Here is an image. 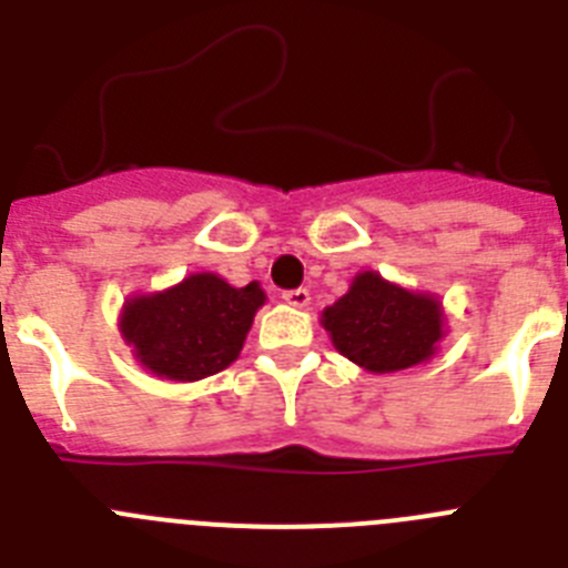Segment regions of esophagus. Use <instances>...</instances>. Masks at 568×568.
Returning a JSON list of instances; mask_svg holds the SVG:
<instances>
[{"label":"esophagus","instance_id":"esophagus-1","mask_svg":"<svg viewBox=\"0 0 568 568\" xmlns=\"http://www.w3.org/2000/svg\"><path fill=\"white\" fill-rule=\"evenodd\" d=\"M281 298L287 301V304H293V307H307V304H310V290H304V287L284 290V293H281Z\"/></svg>","mask_w":568,"mask_h":568}]
</instances>
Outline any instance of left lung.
<instances>
[{
    "label": "left lung",
    "instance_id": "obj_1",
    "mask_svg": "<svg viewBox=\"0 0 568 568\" xmlns=\"http://www.w3.org/2000/svg\"><path fill=\"white\" fill-rule=\"evenodd\" d=\"M324 327L335 349L369 373L420 364L444 335L438 301L406 293L375 273H361L349 293L324 310Z\"/></svg>",
    "mask_w": 568,
    "mask_h": 568
}]
</instances>
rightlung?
<instances>
[{"label": "right lung", "instance_id": "right-lung-1", "mask_svg": "<svg viewBox=\"0 0 568 568\" xmlns=\"http://www.w3.org/2000/svg\"><path fill=\"white\" fill-rule=\"evenodd\" d=\"M258 284L230 287L213 273L184 278L168 293L139 295L122 313V335L150 373L173 381H202L239 358L255 310Z\"/></svg>", "mask_w": 568, "mask_h": 568}]
</instances>
